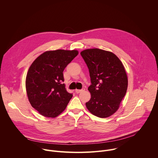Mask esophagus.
<instances>
[{
    "label": "esophagus",
    "instance_id": "34e87169",
    "mask_svg": "<svg viewBox=\"0 0 158 158\" xmlns=\"http://www.w3.org/2000/svg\"><path fill=\"white\" fill-rule=\"evenodd\" d=\"M84 90H85L84 88H82V89H76V93H80L84 91Z\"/></svg>",
    "mask_w": 158,
    "mask_h": 158
}]
</instances>
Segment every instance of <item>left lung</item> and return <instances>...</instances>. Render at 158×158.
Returning a JSON list of instances; mask_svg holds the SVG:
<instances>
[{
    "instance_id": "left-lung-1",
    "label": "left lung",
    "mask_w": 158,
    "mask_h": 158,
    "mask_svg": "<svg viewBox=\"0 0 158 158\" xmlns=\"http://www.w3.org/2000/svg\"><path fill=\"white\" fill-rule=\"evenodd\" d=\"M89 71L91 98L85 106L93 115L101 118L118 109L127 89V77L123 64L112 52L89 49L81 52Z\"/></svg>"
}]
</instances>
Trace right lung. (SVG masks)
Wrapping results in <instances>:
<instances>
[{"instance_id": "add662e5", "label": "right lung", "mask_w": 158, "mask_h": 158, "mask_svg": "<svg viewBox=\"0 0 158 158\" xmlns=\"http://www.w3.org/2000/svg\"><path fill=\"white\" fill-rule=\"evenodd\" d=\"M78 54L76 50L46 51L31 64L26 79L31 106L39 113L56 118L65 110L73 94L66 91L63 71Z\"/></svg>"}]
</instances>
